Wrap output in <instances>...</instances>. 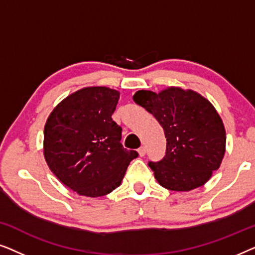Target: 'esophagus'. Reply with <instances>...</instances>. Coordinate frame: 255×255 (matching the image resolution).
Wrapping results in <instances>:
<instances>
[{
  "instance_id": "esophagus-1",
  "label": "esophagus",
  "mask_w": 255,
  "mask_h": 255,
  "mask_svg": "<svg viewBox=\"0 0 255 255\" xmlns=\"http://www.w3.org/2000/svg\"><path fill=\"white\" fill-rule=\"evenodd\" d=\"M138 153L140 156H144L146 154V147L145 146H141V147L138 148Z\"/></svg>"
}]
</instances>
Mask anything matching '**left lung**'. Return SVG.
Here are the masks:
<instances>
[{
    "label": "left lung",
    "mask_w": 255,
    "mask_h": 255,
    "mask_svg": "<svg viewBox=\"0 0 255 255\" xmlns=\"http://www.w3.org/2000/svg\"><path fill=\"white\" fill-rule=\"evenodd\" d=\"M133 101L165 131V156L148 162L160 186L174 191L203 186L219 168L225 153V128L214 106L194 90L179 87L159 94L138 90Z\"/></svg>",
    "instance_id": "obj_1"
}]
</instances>
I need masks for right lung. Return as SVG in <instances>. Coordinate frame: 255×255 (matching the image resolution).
Returning a JSON list of instances; mask_svg holds the SVG:
<instances>
[{
  "label": "right lung",
  "mask_w": 255,
  "mask_h": 255,
  "mask_svg": "<svg viewBox=\"0 0 255 255\" xmlns=\"http://www.w3.org/2000/svg\"><path fill=\"white\" fill-rule=\"evenodd\" d=\"M120 92L87 87L54 108L44 128V156L60 182L81 196L100 197L120 186L135 151L121 144L113 121Z\"/></svg>",
  "instance_id": "obj_1"
}]
</instances>
